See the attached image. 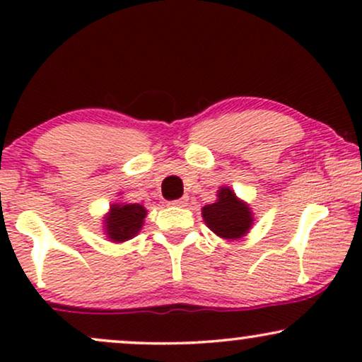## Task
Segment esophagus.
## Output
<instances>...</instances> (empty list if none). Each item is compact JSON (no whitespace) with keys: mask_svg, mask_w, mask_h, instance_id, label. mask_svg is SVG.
<instances>
[{"mask_svg":"<svg viewBox=\"0 0 362 362\" xmlns=\"http://www.w3.org/2000/svg\"><path fill=\"white\" fill-rule=\"evenodd\" d=\"M172 206H177V207H184L187 206V197H182V199H177V201H172L170 202Z\"/></svg>","mask_w":362,"mask_h":362,"instance_id":"obj_1","label":"esophagus"}]
</instances>
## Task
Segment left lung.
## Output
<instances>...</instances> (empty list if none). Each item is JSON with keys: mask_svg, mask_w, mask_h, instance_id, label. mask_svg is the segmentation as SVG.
Returning a JSON list of instances; mask_svg holds the SVG:
<instances>
[{"mask_svg": "<svg viewBox=\"0 0 362 362\" xmlns=\"http://www.w3.org/2000/svg\"><path fill=\"white\" fill-rule=\"evenodd\" d=\"M202 218L211 231L226 240H236L250 230L252 213L247 204L236 199L233 190L223 187L214 204H207L202 209Z\"/></svg>", "mask_w": 362, "mask_h": 362, "instance_id": "obj_1", "label": "left lung"}]
</instances>
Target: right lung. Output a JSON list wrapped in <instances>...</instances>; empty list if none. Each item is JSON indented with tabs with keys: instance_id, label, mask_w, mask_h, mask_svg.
<instances>
[{
	"instance_id": "add662e5",
	"label": "right lung",
	"mask_w": 362,
	"mask_h": 362,
	"mask_svg": "<svg viewBox=\"0 0 362 362\" xmlns=\"http://www.w3.org/2000/svg\"><path fill=\"white\" fill-rule=\"evenodd\" d=\"M146 209L141 204H114L105 221L107 235L114 242H126L139 233Z\"/></svg>"
}]
</instances>
